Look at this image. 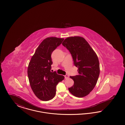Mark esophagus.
Instances as JSON below:
<instances>
[{"instance_id": "obj_1", "label": "esophagus", "mask_w": 125, "mask_h": 125, "mask_svg": "<svg viewBox=\"0 0 125 125\" xmlns=\"http://www.w3.org/2000/svg\"><path fill=\"white\" fill-rule=\"evenodd\" d=\"M69 78V75H67V74H66L65 75V79H67V78Z\"/></svg>"}]
</instances>
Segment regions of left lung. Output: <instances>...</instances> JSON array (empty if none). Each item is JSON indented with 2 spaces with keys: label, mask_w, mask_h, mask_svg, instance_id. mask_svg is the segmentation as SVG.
<instances>
[{
  "label": "left lung",
  "mask_w": 125,
  "mask_h": 125,
  "mask_svg": "<svg viewBox=\"0 0 125 125\" xmlns=\"http://www.w3.org/2000/svg\"><path fill=\"white\" fill-rule=\"evenodd\" d=\"M70 52L78 74L70 76L74 84L68 90L72 95L83 97L95 87L100 73L98 57L88 42L82 37H69L62 43Z\"/></svg>",
  "instance_id": "obj_1"
}]
</instances>
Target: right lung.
Returning a JSON list of instances; mask_svg holds the SVG:
<instances>
[{
    "mask_svg": "<svg viewBox=\"0 0 125 125\" xmlns=\"http://www.w3.org/2000/svg\"><path fill=\"white\" fill-rule=\"evenodd\" d=\"M63 38L48 37L43 40L32 57L28 68L30 85L35 95L42 101H49L55 96L56 86L65 77L52 72L51 55L60 46Z\"/></svg>",
    "mask_w": 125,
    "mask_h": 125,
    "instance_id": "1",
    "label": "right lung"
}]
</instances>
